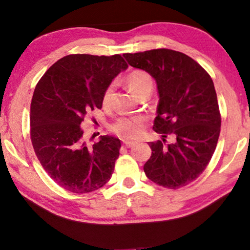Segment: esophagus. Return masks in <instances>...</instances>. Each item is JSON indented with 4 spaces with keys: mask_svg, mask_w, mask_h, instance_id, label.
I'll return each mask as SVG.
<instances>
[{
    "mask_svg": "<svg viewBox=\"0 0 250 250\" xmlns=\"http://www.w3.org/2000/svg\"><path fill=\"white\" fill-rule=\"evenodd\" d=\"M134 145H135V143L133 141H124V146L125 147H131V146H133Z\"/></svg>",
    "mask_w": 250,
    "mask_h": 250,
    "instance_id": "esophagus-1",
    "label": "esophagus"
}]
</instances>
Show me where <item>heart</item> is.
Returning <instances> with one entry per match:
<instances>
[{
  "label": "heart",
  "mask_w": 250,
  "mask_h": 250,
  "mask_svg": "<svg viewBox=\"0 0 250 250\" xmlns=\"http://www.w3.org/2000/svg\"><path fill=\"white\" fill-rule=\"evenodd\" d=\"M126 83L130 91L134 96L140 94L141 91L150 89L153 87V80L151 76L143 70H133L126 77ZM115 83H111L105 88L103 94V104L107 107L111 100V96L115 91ZM143 129V121L139 118L134 119H120L112 125V131L121 138L137 139L141 135Z\"/></svg>",
  "instance_id": "heart-1"
}]
</instances>
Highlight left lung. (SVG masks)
<instances>
[{"label":"left lung","mask_w":250,"mask_h":250,"mask_svg":"<svg viewBox=\"0 0 250 250\" xmlns=\"http://www.w3.org/2000/svg\"><path fill=\"white\" fill-rule=\"evenodd\" d=\"M128 64L150 74L156 83L159 104L153 129L172 134L173 141L147 142L152 150L143 170L154 183L180 188L205 170L221 131L217 96L210 76L193 58L160 48L124 54Z\"/></svg>","instance_id":"1"}]
</instances>
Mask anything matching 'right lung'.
Here are the masks:
<instances>
[{
    "label": "right lung",
    "mask_w": 250,
    "mask_h": 250,
    "mask_svg": "<svg viewBox=\"0 0 250 250\" xmlns=\"http://www.w3.org/2000/svg\"><path fill=\"white\" fill-rule=\"evenodd\" d=\"M128 65L121 55H68L46 71L34 90L31 139L47 174L66 191L90 193L107 183L119 156L120 140L101 135L88 146L82 122L103 107V94Z\"/></svg>",
    "instance_id": "add662e5"
}]
</instances>
